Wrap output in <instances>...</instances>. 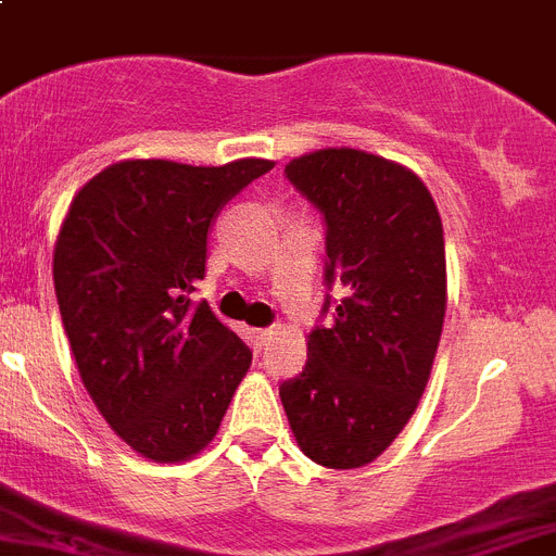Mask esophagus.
Masks as SVG:
<instances>
[{
  "label": "esophagus",
  "instance_id": "esophagus-1",
  "mask_svg": "<svg viewBox=\"0 0 556 556\" xmlns=\"http://www.w3.org/2000/svg\"><path fill=\"white\" fill-rule=\"evenodd\" d=\"M273 333H275L273 328H256V330H253V339H256V344H258V348H262L264 341L273 339Z\"/></svg>",
  "mask_w": 556,
  "mask_h": 556
}]
</instances>
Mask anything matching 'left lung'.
Instances as JSON below:
<instances>
[{"instance_id": "1", "label": "left lung", "mask_w": 556, "mask_h": 556, "mask_svg": "<svg viewBox=\"0 0 556 556\" xmlns=\"http://www.w3.org/2000/svg\"><path fill=\"white\" fill-rule=\"evenodd\" d=\"M287 176L325 215L333 325L305 336L303 375L281 386L300 452L328 468L383 455L419 407L446 314L444 226L410 167L319 149Z\"/></svg>"}]
</instances>
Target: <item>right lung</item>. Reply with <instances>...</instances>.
<instances>
[{
  "instance_id": "add662e5",
  "label": "right lung",
  "mask_w": 556,
  "mask_h": 556,
  "mask_svg": "<svg viewBox=\"0 0 556 556\" xmlns=\"http://www.w3.org/2000/svg\"><path fill=\"white\" fill-rule=\"evenodd\" d=\"M275 162L121 160L71 201L54 242V292L79 378L121 441L185 463L220 430L251 350L208 303L206 233L228 198Z\"/></svg>"
}]
</instances>
